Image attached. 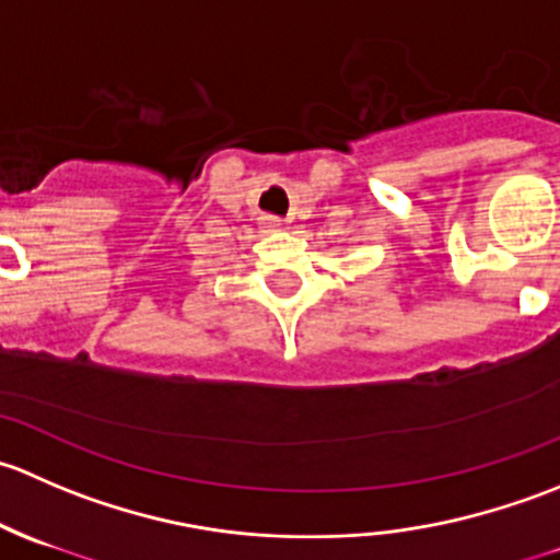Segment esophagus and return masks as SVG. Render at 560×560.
<instances>
[{"mask_svg": "<svg viewBox=\"0 0 560 560\" xmlns=\"http://www.w3.org/2000/svg\"><path fill=\"white\" fill-rule=\"evenodd\" d=\"M259 228H262L265 233H279L284 224H281V219H276V217H262L259 219Z\"/></svg>", "mask_w": 560, "mask_h": 560, "instance_id": "1", "label": "esophagus"}]
</instances>
